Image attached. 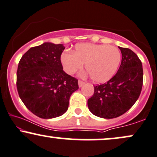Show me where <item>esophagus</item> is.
Segmentation results:
<instances>
[{"label":"esophagus","mask_w":157,"mask_h":157,"mask_svg":"<svg viewBox=\"0 0 157 157\" xmlns=\"http://www.w3.org/2000/svg\"><path fill=\"white\" fill-rule=\"evenodd\" d=\"M84 84H85V82H83V81H82V80H79L78 81V86H79V87L83 86Z\"/></svg>","instance_id":"esophagus-1"}]
</instances>
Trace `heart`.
<instances>
[{
    "mask_svg": "<svg viewBox=\"0 0 157 157\" xmlns=\"http://www.w3.org/2000/svg\"><path fill=\"white\" fill-rule=\"evenodd\" d=\"M121 59L118 49L114 46L93 43H80L74 52H63L60 62L63 70L71 75L85 68L90 79L97 83H102L114 76Z\"/></svg>",
    "mask_w": 157,
    "mask_h": 157,
    "instance_id": "obj_1",
    "label": "heart"
}]
</instances>
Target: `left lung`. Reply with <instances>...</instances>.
<instances>
[{"label": "left lung", "instance_id": "left-lung-1", "mask_svg": "<svg viewBox=\"0 0 157 157\" xmlns=\"http://www.w3.org/2000/svg\"><path fill=\"white\" fill-rule=\"evenodd\" d=\"M118 48L122 60L116 75L106 83L94 86V93L88 100V109L99 118L109 119L121 116L133 106L142 90L140 60L130 49Z\"/></svg>", "mask_w": 157, "mask_h": 157}]
</instances>
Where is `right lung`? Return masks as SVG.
I'll list each match as a JSON object with an SVG mask.
<instances>
[{
    "instance_id": "obj_1",
    "label": "right lung",
    "mask_w": 157,
    "mask_h": 157,
    "mask_svg": "<svg viewBox=\"0 0 157 157\" xmlns=\"http://www.w3.org/2000/svg\"><path fill=\"white\" fill-rule=\"evenodd\" d=\"M63 44L44 42L22 56L17 71V88L26 107L39 118L60 116L69 98L79 88L78 80L63 70Z\"/></svg>"
}]
</instances>
